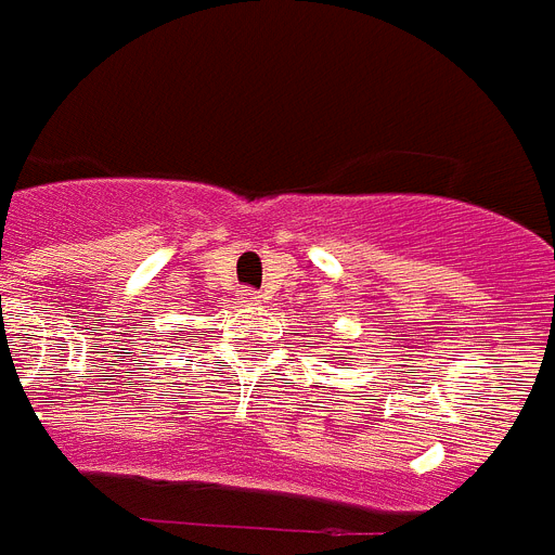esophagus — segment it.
I'll return each instance as SVG.
<instances>
[{
	"instance_id": "34e87169",
	"label": "esophagus",
	"mask_w": 555,
	"mask_h": 555,
	"mask_svg": "<svg viewBox=\"0 0 555 555\" xmlns=\"http://www.w3.org/2000/svg\"><path fill=\"white\" fill-rule=\"evenodd\" d=\"M237 304H241V306H258L260 304V292H255V288H241V292H237Z\"/></svg>"
}]
</instances>
